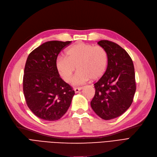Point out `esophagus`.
I'll list each match as a JSON object with an SVG mask.
<instances>
[{"label":"esophagus","mask_w":157,"mask_h":157,"mask_svg":"<svg viewBox=\"0 0 157 157\" xmlns=\"http://www.w3.org/2000/svg\"><path fill=\"white\" fill-rule=\"evenodd\" d=\"M82 89V87H75L74 88V91L75 93H78Z\"/></svg>","instance_id":"esophagus-1"}]
</instances>
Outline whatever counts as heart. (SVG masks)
<instances>
[{"instance_id":"obj_1","label":"heart","mask_w":157,"mask_h":157,"mask_svg":"<svg viewBox=\"0 0 157 157\" xmlns=\"http://www.w3.org/2000/svg\"><path fill=\"white\" fill-rule=\"evenodd\" d=\"M108 64V54L100 46L78 42L69 48L66 57L60 56L56 61V66L64 81L68 82L71 79L75 85L82 84L89 80H95L101 77L106 71ZM76 67L75 68V67Z\"/></svg>"}]
</instances>
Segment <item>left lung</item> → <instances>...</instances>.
Segmentation results:
<instances>
[{"label": "left lung", "mask_w": 157, "mask_h": 157, "mask_svg": "<svg viewBox=\"0 0 157 157\" xmlns=\"http://www.w3.org/2000/svg\"><path fill=\"white\" fill-rule=\"evenodd\" d=\"M108 54L107 70L95 84V94L91 106L104 120L122 115L131 105L136 91L133 61L125 49L111 41L100 40Z\"/></svg>", "instance_id": "1"}]
</instances>
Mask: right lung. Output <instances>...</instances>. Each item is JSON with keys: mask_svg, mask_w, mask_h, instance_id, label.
<instances>
[{"mask_svg": "<svg viewBox=\"0 0 157 157\" xmlns=\"http://www.w3.org/2000/svg\"><path fill=\"white\" fill-rule=\"evenodd\" d=\"M71 41H48L28 55L24 67L23 91L29 109L39 118L55 121L70 108L75 91L60 77L58 55Z\"/></svg>", "mask_w": 157, "mask_h": 157, "instance_id": "right-lung-1", "label": "right lung"}]
</instances>
